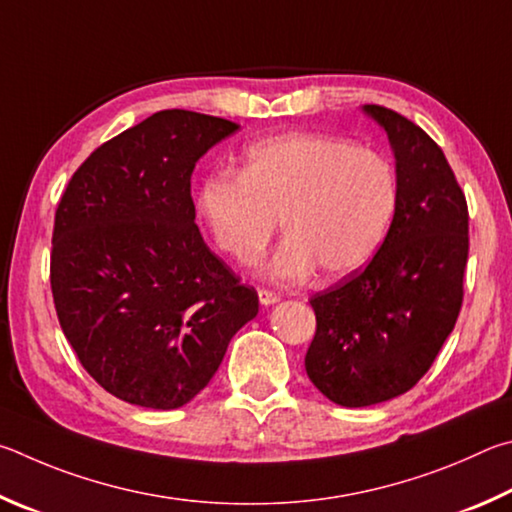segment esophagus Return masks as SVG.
Masks as SVG:
<instances>
[{"mask_svg":"<svg viewBox=\"0 0 512 512\" xmlns=\"http://www.w3.org/2000/svg\"><path fill=\"white\" fill-rule=\"evenodd\" d=\"M258 299H261L263 306H272V303L279 301L281 297L276 294L274 290H267V288H258Z\"/></svg>","mask_w":512,"mask_h":512,"instance_id":"esophagus-1","label":"esophagus"}]
</instances>
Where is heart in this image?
<instances>
[{
	"label": "heart",
	"instance_id": "obj_1",
	"mask_svg": "<svg viewBox=\"0 0 512 512\" xmlns=\"http://www.w3.org/2000/svg\"><path fill=\"white\" fill-rule=\"evenodd\" d=\"M400 204L391 161L353 141L319 132H288L245 148L240 175L213 170L197 209L215 247L242 265L256 263L281 220L288 238L265 274L301 281L321 267L344 279L373 261Z\"/></svg>",
	"mask_w": 512,
	"mask_h": 512
}]
</instances>
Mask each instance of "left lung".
Masks as SVG:
<instances>
[{
  "label": "left lung",
  "instance_id": "8db88e82",
  "mask_svg": "<svg viewBox=\"0 0 512 512\" xmlns=\"http://www.w3.org/2000/svg\"><path fill=\"white\" fill-rule=\"evenodd\" d=\"M364 112L396 155L400 204L373 261L310 299L312 384L342 407H371L416 387L454 330L468 265V202L429 134L382 105Z\"/></svg>",
  "mask_w": 512,
  "mask_h": 512
}]
</instances>
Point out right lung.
I'll list each match as a JSON object with an SVG mask.
<instances>
[{"mask_svg": "<svg viewBox=\"0 0 512 512\" xmlns=\"http://www.w3.org/2000/svg\"><path fill=\"white\" fill-rule=\"evenodd\" d=\"M238 130L161 110L105 141L71 175L51 238L58 321L85 371L119 400L177 409L218 371L258 294L206 247L191 175Z\"/></svg>", "mask_w": 512, "mask_h": 512, "instance_id": "add662e5", "label": "right lung"}]
</instances>
